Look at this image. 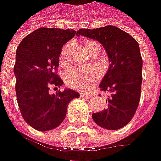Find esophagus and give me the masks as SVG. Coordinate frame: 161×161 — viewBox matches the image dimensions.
Listing matches in <instances>:
<instances>
[{
    "instance_id": "34e87169",
    "label": "esophagus",
    "mask_w": 161,
    "mask_h": 161,
    "mask_svg": "<svg viewBox=\"0 0 161 161\" xmlns=\"http://www.w3.org/2000/svg\"><path fill=\"white\" fill-rule=\"evenodd\" d=\"M81 97L83 98H86V99H89V98H91V94H88V93H81Z\"/></svg>"
}]
</instances>
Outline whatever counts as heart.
<instances>
[{
    "label": "heart",
    "mask_w": 161,
    "mask_h": 161,
    "mask_svg": "<svg viewBox=\"0 0 161 161\" xmlns=\"http://www.w3.org/2000/svg\"><path fill=\"white\" fill-rule=\"evenodd\" d=\"M92 42L86 41V45ZM63 54L61 61H63ZM102 75V69L96 65L75 66L68 70L65 74V82L68 86L79 91H87L97 84Z\"/></svg>",
    "instance_id": "1"
}]
</instances>
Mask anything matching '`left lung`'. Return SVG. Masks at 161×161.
<instances>
[{
  "instance_id": "obj_1",
  "label": "left lung",
  "mask_w": 161,
  "mask_h": 161,
  "mask_svg": "<svg viewBox=\"0 0 161 161\" xmlns=\"http://www.w3.org/2000/svg\"><path fill=\"white\" fill-rule=\"evenodd\" d=\"M77 36L94 39L103 44L108 58V69L100 84L102 91L108 92L107 107L92 114L99 126L118 130L131 121L141 97L142 58L135 38L114 25L95 29L81 28Z\"/></svg>"
}]
</instances>
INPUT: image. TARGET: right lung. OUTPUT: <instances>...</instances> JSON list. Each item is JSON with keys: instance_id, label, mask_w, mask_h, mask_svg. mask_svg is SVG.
<instances>
[{"instance_id": "obj_1", "label": "right lung", "mask_w": 161, "mask_h": 161, "mask_svg": "<svg viewBox=\"0 0 161 161\" xmlns=\"http://www.w3.org/2000/svg\"><path fill=\"white\" fill-rule=\"evenodd\" d=\"M75 33L73 29L38 28L25 36L17 48L14 75L18 104L25 122L36 130L58 127L66 118L69 103L80 96L69 88L56 94L49 92L51 86L59 88L63 85L54 71L61 48Z\"/></svg>"}]
</instances>
